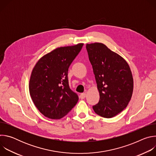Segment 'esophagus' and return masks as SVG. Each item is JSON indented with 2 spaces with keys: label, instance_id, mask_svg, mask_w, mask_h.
<instances>
[{
  "label": "esophagus",
  "instance_id": "34e87169",
  "mask_svg": "<svg viewBox=\"0 0 156 156\" xmlns=\"http://www.w3.org/2000/svg\"><path fill=\"white\" fill-rule=\"evenodd\" d=\"M86 93H81V94H80V98L81 99H84V98H86Z\"/></svg>",
  "mask_w": 156,
  "mask_h": 156
}]
</instances>
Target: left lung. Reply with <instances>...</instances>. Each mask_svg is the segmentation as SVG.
Segmentation results:
<instances>
[{
  "label": "left lung",
  "mask_w": 156,
  "mask_h": 156,
  "mask_svg": "<svg viewBox=\"0 0 156 156\" xmlns=\"http://www.w3.org/2000/svg\"><path fill=\"white\" fill-rule=\"evenodd\" d=\"M89 59L99 93L94 112L104 118H112L126 108L133 91V78L126 61L100 42L86 44Z\"/></svg>",
  "instance_id": "1"
}]
</instances>
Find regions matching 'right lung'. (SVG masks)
<instances>
[{
    "mask_svg": "<svg viewBox=\"0 0 156 156\" xmlns=\"http://www.w3.org/2000/svg\"><path fill=\"white\" fill-rule=\"evenodd\" d=\"M83 46L60 47L42 56L32 70L29 91L39 112L51 119H60L76 104L78 95L69 85V68Z\"/></svg>",
    "mask_w": 156,
    "mask_h": 156,
    "instance_id": "obj_1",
    "label": "right lung"
}]
</instances>
